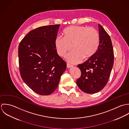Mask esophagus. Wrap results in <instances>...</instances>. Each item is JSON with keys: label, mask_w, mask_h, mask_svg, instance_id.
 <instances>
[{"label": "esophagus", "mask_w": 129, "mask_h": 129, "mask_svg": "<svg viewBox=\"0 0 129 129\" xmlns=\"http://www.w3.org/2000/svg\"><path fill=\"white\" fill-rule=\"evenodd\" d=\"M67 68H71V67H73V65H72V64H70V63H67Z\"/></svg>", "instance_id": "esophagus-1"}]
</instances>
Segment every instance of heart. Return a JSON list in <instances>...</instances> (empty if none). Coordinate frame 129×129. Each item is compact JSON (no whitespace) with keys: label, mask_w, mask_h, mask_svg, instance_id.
<instances>
[{"label":"heart","mask_w":129,"mask_h":129,"mask_svg":"<svg viewBox=\"0 0 129 129\" xmlns=\"http://www.w3.org/2000/svg\"><path fill=\"white\" fill-rule=\"evenodd\" d=\"M63 36L55 38V45L58 55L64 57L72 49L74 52L68 56L71 62L87 59L95 54L100 43V35L95 28L85 26H72L63 31Z\"/></svg>","instance_id":"1"}]
</instances>
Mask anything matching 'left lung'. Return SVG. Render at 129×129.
<instances>
[{"label":"left lung","mask_w":129,"mask_h":129,"mask_svg":"<svg viewBox=\"0 0 129 129\" xmlns=\"http://www.w3.org/2000/svg\"><path fill=\"white\" fill-rule=\"evenodd\" d=\"M100 43L94 55L77 65L81 71L76 84L82 91L93 94L101 90L107 84L113 66L114 55L110 36L98 24Z\"/></svg>","instance_id":"1"}]
</instances>
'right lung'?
<instances>
[{
  "label": "right lung",
  "instance_id": "right-lung-1",
  "mask_svg": "<svg viewBox=\"0 0 129 129\" xmlns=\"http://www.w3.org/2000/svg\"><path fill=\"white\" fill-rule=\"evenodd\" d=\"M60 25L42 26L31 31L18 47L21 78L33 91L48 95L58 86L67 63L57 55L55 45Z\"/></svg>",
  "mask_w": 129,
  "mask_h": 129
}]
</instances>
